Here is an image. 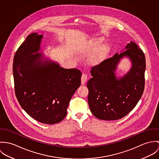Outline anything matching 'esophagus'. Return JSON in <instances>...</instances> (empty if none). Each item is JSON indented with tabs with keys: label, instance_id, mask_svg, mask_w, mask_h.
Returning a JSON list of instances; mask_svg holds the SVG:
<instances>
[{
	"label": "esophagus",
	"instance_id": "1",
	"mask_svg": "<svg viewBox=\"0 0 159 159\" xmlns=\"http://www.w3.org/2000/svg\"><path fill=\"white\" fill-rule=\"evenodd\" d=\"M88 79V76L86 74H82V77H81V83L82 85H84L85 84V82H87Z\"/></svg>",
	"mask_w": 159,
	"mask_h": 159
}]
</instances>
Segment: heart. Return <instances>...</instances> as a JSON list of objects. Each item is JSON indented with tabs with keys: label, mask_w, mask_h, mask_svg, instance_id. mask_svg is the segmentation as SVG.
I'll use <instances>...</instances> for the list:
<instances>
[{
	"label": "heart",
	"mask_w": 159,
	"mask_h": 159,
	"mask_svg": "<svg viewBox=\"0 0 159 159\" xmlns=\"http://www.w3.org/2000/svg\"><path fill=\"white\" fill-rule=\"evenodd\" d=\"M101 39H94L90 47V52H95L91 58L90 61L92 65H97L105 57L109 51V47L107 44H102Z\"/></svg>",
	"instance_id": "1"
}]
</instances>
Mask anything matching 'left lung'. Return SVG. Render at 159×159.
<instances>
[{"label": "left lung", "mask_w": 159, "mask_h": 159, "mask_svg": "<svg viewBox=\"0 0 159 159\" xmlns=\"http://www.w3.org/2000/svg\"><path fill=\"white\" fill-rule=\"evenodd\" d=\"M126 51L106 59L91 70L88 80V101L93 115L99 120L121 119L130 112L140 99L144 88L145 56L138 46L130 41ZM127 56L132 67L123 77L117 78L114 71L120 60Z\"/></svg>", "instance_id": "1"}]
</instances>
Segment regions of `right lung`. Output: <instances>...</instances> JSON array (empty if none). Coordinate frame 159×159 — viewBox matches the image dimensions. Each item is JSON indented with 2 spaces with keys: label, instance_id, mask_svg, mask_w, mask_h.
<instances>
[{
  "label": "right lung",
  "instance_id": "obj_1",
  "mask_svg": "<svg viewBox=\"0 0 159 159\" xmlns=\"http://www.w3.org/2000/svg\"><path fill=\"white\" fill-rule=\"evenodd\" d=\"M43 36L31 34L16 52L15 89L20 106L29 115L41 123L53 124L66 116L71 98L81 84L82 73L60 67L42 53L35 54Z\"/></svg>",
  "mask_w": 159,
  "mask_h": 159
}]
</instances>
